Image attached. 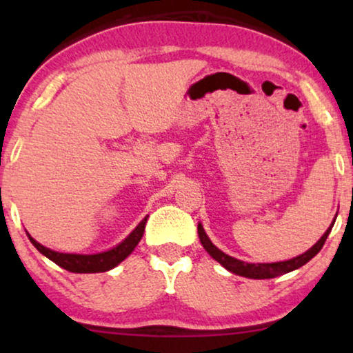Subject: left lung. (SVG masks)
I'll list each match as a JSON object with an SVG mask.
<instances>
[{
  "mask_svg": "<svg viewBox=\"0 0 353 353\" xmlns=\"http://www.w3.org/2000/svg\"><path fill=\"white\" fill-rule=\"evenodd\" d=\"M332 225L334 223H331V226L326 230V233L321 236L320 241H318L313 248L308 249L307 252H303L302 255H297V257H294L291 260H284V262H274V263L243 262V260H238V259L231 257V255H226L225 252H221L216 245L212 244V241L209 239V236L205 234V231H204V228H202L201 223L197 225V233H199L201 244L204 245V249L210 254V257L215 259L220 265H223L228 272L239 274V276L252 278V279H268V278H276V276H279V274L294 272V270L301 268L302 265H305L308 262V260H312L313 257H315V255L321 250L325 241L327 239V234L331 233Z\"/></svg>",
  "mask_w": 353,
  "mask_h": 353,
  "instance_id": "obj_1",
  "label": "left lung"
}]
</instances>
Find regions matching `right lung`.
I'll return each instance as SVG.
<instances>
[{
  "label": "right lung",
  "instance_id": "add662e5",
  "mask_svg": "<svg viewBox=\"0 0 353 353\" xmlns=\"http://www.w3.org/2000/svg\"><path fill=\"white\" fill-rule=\"evenodd\" d=\"M148 216L139 221V225L134 228L132 233H130L127 238H125L122 243L115 245V248L105 250V252H99V254H64V252H56V250H51L41 245L40 243H37L35 239L28 234V239L30 243L35 245V248L40 250V252L52 260L56 265H59L67 272L72 273H103V272H109L114 267L128 257L130 254L133 252V249L137 248L139 241L143 238L144 233V226H146Z\"/></svg>",
  "mask_w": 353,
  "mask_h": 353
}]
</instances>
